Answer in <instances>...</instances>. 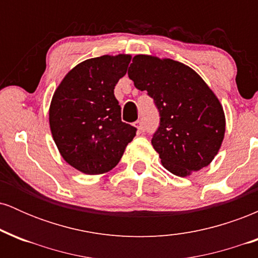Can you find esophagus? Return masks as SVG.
Listing matches in <instances>:
<instances>
[{
  "label": "esophagus",
  "instance_id": "esophagus-1",
  "mask_svg": "<svg viewBox=\"0 0 258 258\" xmlns=\"http://www.w3.org/2000/svg\"><path fill=\"white\" fill-rule=\"evenodd\" d=\"M133 125H135V127H137V130H138V131H144V126H143V122H142L141 120H137V121H136L135 123H133Z\"/></svg>",
  "mask_w": 258,
  "mask_h": 258
}]
</instances>
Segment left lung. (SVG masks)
I'll return each instance as SVG.
<instances>
[{
	"label": "left lung",
	"mask_w": 258,
	"mask_h": 258,
	"mask_svg": "<svg viewBox=\"0 0 258 258\" xmlns=\"http://www.w3.org/2000/svg\"><path fill=\"white\" fill-rule=\"evenodd\" d=\"M128 78L159 110L152 144L162 166L179 177L207 166L223 142L226 117L205 81L179 61L146 54L133 57Z\"/></svg>",
	"instance_id": "left-lung-1"
}]
</instances>
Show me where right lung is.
<instances>
[{"label":"right lung","instance_id":"obj_1","mask_svg":"<svg viewBox=\"0 0 258 258\" xmlns=\"http://www.w3.org/2000/svg\"><path fill=\"white\" fill-rule=\"evenodd\" d=\"M131 55H102L76 65L55 90L49 126L63 159L86 174H100L119 164L137 128L121 121L114 88Z\"/></svg>","mask_w":258,"mask_h":258}]
</instances>
